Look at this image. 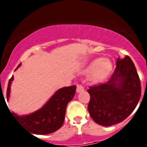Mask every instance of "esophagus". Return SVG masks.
Segmentation results:
<instances>
[{"mask_svg": "<svg viewBox=\"0 0 147 147\" xmlns=\"http://www.w3.org/2000/svg\"><path fill=\"white\" fill-rule=\"evenodd\" d=\"M83 90H84V87L82 85H80V84L77 85V92H82Z\"/></svg>", "mask_w": 147, "mask_h": 147, "instance_id": "esophagus-1", "label": "esophagus"}]
</instances>
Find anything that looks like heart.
I'll list each match as a JSON object with an SVG mask.
<instances>
[{
	"mask_svg": "<svg viewBox=\"0 0 147 147\" xmlns=\"http://www.w3.org/2000/svg\"><path fill=\"white\" fill-rule=\"evenodd\" d=\"M112 69V63L107 59H97L92 63L87 69V72H90V80L94 83L103 81Z\"/></svg>",
	"mask_w": 147,
	"mask_h": 147,
	"instance_id": "1",
	"label": "heart"
}]
</instances>
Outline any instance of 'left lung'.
Segmentation results:
<instances>
[{"label": "left lung", "instance_id": "1", "mask_svg": "<svg viewBox=\"0 0 147 147\" xmlns=\"http://www.w3.org/2000/svg\"><path fill=\"white\" fill-rule=\"evenodd\" d=\"M88 111L92 119L105 127L121 122L134 110L141 97V82L135 65L128 55L117 60L107 82L91 86Z\"/></svg>", "mask_w": 147, "mask_h": 147}]
</instances>
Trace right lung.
I'll return each instance as SVG.
<instances>
[{
  "mask_svg": "<svg viewBox=\"0 0 147 147\" xmlns=\"http://www.w3.org/2000/svg\"><path fill=\"white\" fill-rule=\"evenodd\" d=\"M13 80V77H12L8 82L7 100L9 98L10 87ZM75 91V85L60 89L41 109L30 115L19 116L15 113H11V112L10 113L11 115L13 114L12 116L16 121L26 127V129L29 130L30 133L35 134H50L57 131L63 126L67 105L72 100Z\"/></svg>",
  "mask_w": 147,
  "mask_h": 147,
  "instance_id": "obj_1",
  "label": "right lung"
}]
</instances>
